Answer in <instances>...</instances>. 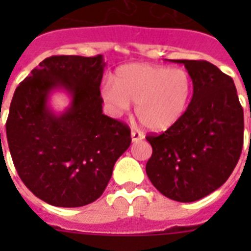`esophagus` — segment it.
Instances as JSON below:
<instances>
[{
  "label": "esophagus",
  "instance_id": "esophagus-1",
  "mask_svg": "<svg viewBox=\"0 0 251 251\" xmlns=\"http://www.w3.org/2000/svg\"><path fill=\"white\" fill-rule=\"evenodd\" d=\"M145 138L143 133H141L139 130H131V141L133 142H139Z\"/></svg>",
  "mask_w": 251,
  "mask_h": 251
}]
</instances>
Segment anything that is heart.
Returning a JSON list of instances; mask_svg holds the SVG:
<instances>
[{"mask_svg": "<svg viewBox=\"0 0 251 251\" xmlns=\"http://www.w3.org/2000/svg\"><path fill=\"white\" fill-rule=\"evenodd\" d=\"M191 75L181 68L127 64L116 70L113 82L101 87V99L114 116L137 104L135 114L152 131H165L186 113L193 98Z\"/></svg>", "mask_w": 251, "mask_h": 251, "instance_id": "1", "label": "heart"}]
</instances>
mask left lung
Returning a JSON list of instances; mask_svg holds the SVG:
<instances>
[{
  "instance_id": "obj_1",
  "label": "left lung",
  "mask_w": 251,
  "mask_h": 251,
  "mask_svg": "<svg viewBox=\"0 0 251 251\" xmlns=\"http://www.w3.org/2000/svg\"><path fill=\"white\" fill-rule=\"evenodd\" d=\"M183 64L193 79L186 113L164 133L150 134L152 156L146 173L167 198L195 202L222 186L244 145V109L233 79L207 61Z\"/></svg>"
}]
</instances>
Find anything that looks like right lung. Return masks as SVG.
I'll return each mask as SVG.
<instances>
[{
    "mask_svg": "<svg viewBox=\"0 0 251 251\" xmlns=\"http://www.w3.org/2000/svg\"><path fill=\"white\" fill-rule=\"evenodd\" d=\"M104 68L101 54L48 57L14 92L6 121L13 163L25 186L52 206L95 202L131 143L129 126L102 113ZM56 89L72 98L60 115L48 104Z\"/></svg>",
    "mask_w": 251,
    "mask_h": 251,
    "instance_id": "right-lung-1",
    "label": "right lung"
}]
</instances>
